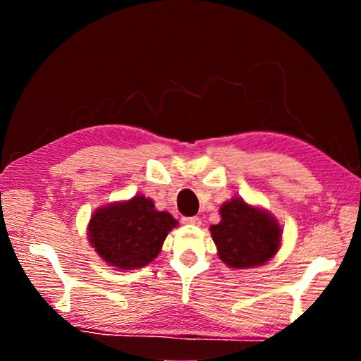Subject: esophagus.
<instances>
[{
    "instance_id": "obj_1",
    "label": "esophagus",
    "mask_w": 361,
    "mask_h": 361,
    "mask_svg": "<svg viewBox=\"0 0 361 361\" xmlns=\"http://www.w3.org/2000/svg\"><path fill=\"white\" fill-rule=\"evenodd\" d=\"M181 221H183V224H188V226H200L199 216H185Z\"/></svg>"
}]
</instances>
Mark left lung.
I'll return each mask as SVG.
<instances>
[{"label":"left lung","mask_w":361,"mask_h":361,"mask_svg":"<svg viewBox=\"0 0 361 361\" xmlns=\"http://www.w3.org/2000/svg\"><path fill=\"white\" fill-rule=\"evenodd\" d=\"M219 215L221 221L210 226V232L224 264L234 269L262 266L279 252L282 228L269 212L234 197L221 205Z\"/></svg>","instance_id":"8db88e82"}]
</instances>
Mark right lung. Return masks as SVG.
<instances>
[{
	"instance_id": "add662e5",
	"label": "right lung",
	"mask_w": 361,
	"mask_h": 361,
	"mask_svg": "<svg viewBox=\"0 0 361 361\" xmlns=\"http://www.w3.org/2000/svg\"><path fill=\"white\" fill-rule=\"evenodd\" d=\"M178 221L138 194L124 202L100 207L89 221L87 235L103 261L116 269H140L161 253L162 243Z\"/></svg>"
}]
</instances>
